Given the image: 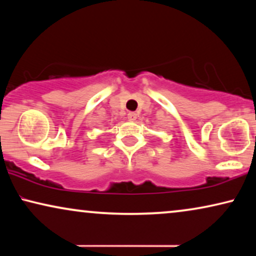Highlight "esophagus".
I'll return each mask as SVG.
<instances>
[{
	"instance_id": "obj_1",
	"label": "esophagus",
	"mask_w": 256,
	"mask_h": 256,
	"mask_svg": "<svg viewBox=\"0 0 256 256\" xmlns=\"http://www.w3.org/2000/svg\"><path fill=\"white\" fill-rule=\"evenodd\" d=\"M127 116H128V120L129 121H135L136 118H138V114L134 113V112H129Z\"/></svg>"
}]
</instances>
